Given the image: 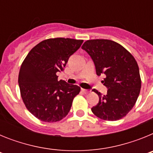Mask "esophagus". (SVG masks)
Segmentation results:
<instances>
[{
	"label": "esophagus",
	"instance_id": "1",
	"mask_svg": "<svg viewBox=\"0 0 153 153\" xmlns=\"http://www.w3.org/2000/svg\"><path fill=\"white\" fill-rule=\"evenodd\" d=\"M81 90H82V92L84 93H88L89 92H90V90H86V89H81Z\"/></svg>",
	"mask_w": 153,
	"mask_h": 153
}]
</instances>
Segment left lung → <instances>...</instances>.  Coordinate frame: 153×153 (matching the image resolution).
<instances>
[{
  "instance_id": "8db88e82",
  "label": "left lung",
  "mask_w": 153,
  "mask_h": 153,
  "mask_svg": "<svg viewBox=\"0 0 153 153\" xmlns=\"http://www.w3.org/2000/svg\"><path fill=\"white\" fill-rule=\"evenodd\" d=\"M82 49L93 59L98 76L104 74L102 83L107 93L99 96V102L92 107L93 113L101 120L116 121L126 117L136 104L141 89L137 62L122 45L110 40H86Z\"/></svg>"
}]
</instances>
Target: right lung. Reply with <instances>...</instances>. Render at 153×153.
<instances>
[{"mask_svg": "<svg viewBox=\"0 0 153 153\" xmlns=\"http://www.w3.org/2000/svg\"><path fill=\"white\" fill-rule=\"evenodd\" d=\"M83 40L50 38L36 44L25 57L19 71L21 98L30 113L46 123L58 122L70 112L80 87L58 81L68 59Z\"/></svg>", "mask_w": 153, "mask_h": 153, "instance_id": "1", "label": "right lung"}]
</instances>
